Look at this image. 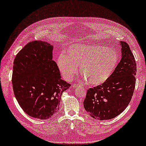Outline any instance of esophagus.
Listing matches in <instances>:
<instances>
[{
	"instance_id": "34e87169",
	"label": "esophagus",
	"mask_w": 146,
	"mask_h": 146,
	"mask_svg": "<svg viewBox=\"0 0 146 146\" xmlns=\"http://www.w3.org/2000/svg\"><path fill=\"white\" fill-rule=\"evenodd\" d=\"M73 86V88H77V87H81V86H79V85H78V84H74L72 86Z\"/></svg>"
}]
</instances>
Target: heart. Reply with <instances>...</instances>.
<instances>
[{
	"instance_id": "b5f03b06",
	"label": "heart",
	"mask_w": 146,
	"mask_h": 146,
	"mask_svg": "<svg viewBox=\"0 0 146 146\" xmlns=\"http://www.w3.org/2000/svg\"><path fill=\"white\" fill-rule=\"evenodd\" d=\"M65 54H60L56 61L64 78L72 79L78 73L77 67H80V73L92 86L106 82L119 62L116 51L100 44H71Z\"/></svg>"
}]
</instances>
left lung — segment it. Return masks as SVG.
<instances>
[{
    "label": "left lung",
    "instance_id": "8db88e82",
    "mask_svg": "<svg viewBox=\"0 0 146 146\" xmlns=\"http://www.w3.org/2000/svg\"><path fill=\"white\" fill-rule=\"evenodd\" d=\"M121 59L106 82L88 89L84 107L92 117L108 120L127 107L135 87L136 64L129 44L121 41Z\"/></svg>",
    "mask_w": 146,
    "mask_h": 146
}]
</instances>
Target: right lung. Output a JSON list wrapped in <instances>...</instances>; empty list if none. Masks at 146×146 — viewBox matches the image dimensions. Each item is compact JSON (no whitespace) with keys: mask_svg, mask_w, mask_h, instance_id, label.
<instances>
[{"mask_svg":"<svg viewBox=\"0 0 146 146\" xmlns=\"http://www.w3.org/2000/svg\"><path fill=\"white\" fill-rule=\"evenodd\" d=\"M53 49L48 42H29L13 63L12 84L19 104L27 115L40 119L58 112L62 93L70 87L61 79Z\"/></svg>","mask_w":146,"mask_h":146,"instance_id":"1","label":"right lung"}]
</instances>
